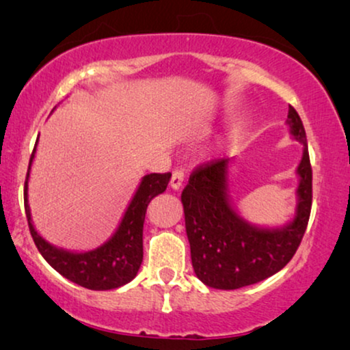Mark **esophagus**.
I'll list each match as a JSON object with an SVG mask.
<instances>
[{
  "label": "esophagus",
  "mask_w": 350,
  "mask_h": 350,
  "mask_svg": "<svg viewBox=\"0 0 350 350\" xmlns=\"http://www.w3.org/2000/svg\"><path fill=\"white\" fill-rule=\"evenodd\" d=\"M183 180H185V174L181 169H176L174 172V175H172V180H170V188L174 191H178L181 188V185H183Z\"/></svg>",
  "instance_id": "34e87169"
}]
</instances>
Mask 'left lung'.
<instances>
[{"label": "left lung", "instance_id": "left-lung-1", "mask_svg": "<svg viewBox=\"0 0 350 350\" xmlns=\"http://www.w3.org/2000/svg\"><path fill=\"white\" fill-rule=\"evenodd\" d=\"M286 126L303 145V156L295 170V215L285 224L261 226L239 213L229 189L234 157L200 167L181 193L191 261L204 285L237 290L258 284L284 269L298 250L312 205V169L304 126L293 107Z\"/></svg>", "mask_w": 350, "mask_h": 350}]
</instances>
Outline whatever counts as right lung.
<instances>
[{
	"label": "right lung",
	"instance_id": "1",
	"mask_svg": "<svg viewBox=\"0 0 350 350\" xmlns=\"http://www.w3.org/2000/svg\"><path fill=\"white\" fill-rule=\"evenodd\" d=\"M36 146L31 152L25 180V213L31 237L42 258L65 279L89 290H114L135 279L143 261V223L148 204L167 189L172 174L145 175L138 183L114 232L92 250L76 252L46 241L33 224L28 204V180Z\"/></svg>",
	"mask_w": 350,
	"mask_h": 350
}]
</instances>
